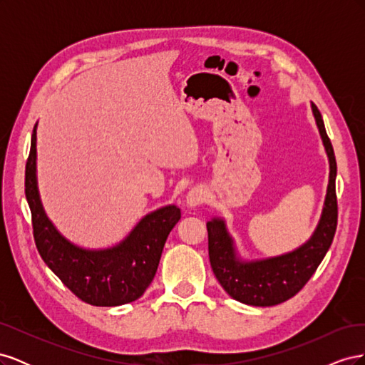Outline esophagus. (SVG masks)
Instances as JSON below:
<instances>
[{
    "instance_id": "obj_1",
    "label": "esophagus",
    "mask_w": 365,
    "mask_h": 365,
    "mask_svg": "<svg viewBox=\"0 0 365 365\" xmlns=\"http://www.w3.org/2000/svg\"><path fill=\"white\" fill-rule=\"evenodd\" d=\"M185 201L189 207L201 205L205 201V192L201 189V187H193V189H190L189 193H187Z\"/></svg>"
}]
</instances>
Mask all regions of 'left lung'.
Instances as JSON below:
<instances>
[{"mask_svg":"<svg viewBox=\"0 0 365 365\" xmlns=\"http://www.w3.org/2000/svg\"><path fill=\"white\" fill-rule=\"evenodd\" d=\"M312 113L329 157V185L324 208L312 237L304 245L283 256L242 262L236 256L233 239L230 237L222 219L207 222L208 256L212 269L220 286L235 300L251 306H274L289 300L312 277L336 231L338 204L335 192L336 160L332 143L324 128L318 108L312 103Z\"/></svg>","mask_w":365,"mask_h":365,"instance_id":"left-lung-1","label":"left lung"}]
</instances>
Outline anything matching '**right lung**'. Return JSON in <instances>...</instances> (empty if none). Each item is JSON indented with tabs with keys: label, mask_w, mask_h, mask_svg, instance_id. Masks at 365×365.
<instances>
[{
	"label": "right lung",
	"mask_w": 365,
	"mask_h": 365,
	"mask_svg": "<svg viewBox=\"0 0 365 365\" xmlns=\"http://www.w3.org/2000/svg\"><path fill=\"white\" fill-rule=\"evenodd\" d=\"M26 197L42 260L77 298L93 306L126 304L145 294L155 277L165 239L181 219V210L168 205L143 217L129 236L113 248L83 250L73 245L53 227L39 200L36 125L26 164Z\"/></svg>",
	"instance_id": "obj_1"
}]
</instances>
